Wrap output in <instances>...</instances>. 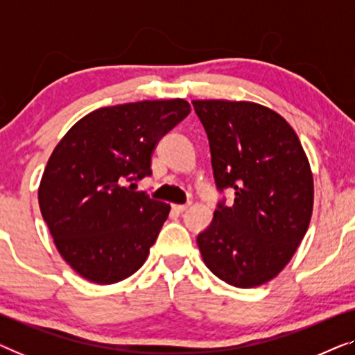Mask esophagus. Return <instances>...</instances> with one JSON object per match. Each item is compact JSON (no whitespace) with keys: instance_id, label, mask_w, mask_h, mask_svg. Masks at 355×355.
<instances>
[{"instance_id":"esophagus-1","label":"esophagus","mask_w":355,"mask_h":355,"mask_svg":"<svg viewBox=\"0 0 355 355\" xmlns=\"http://www.w3.org/2000/svg\"><path fill=\"white\" fill-rule=\"evenodd\" d=\"M187 207L189 205H173V210L176 213H182V211L187 210Z\"/></svg>"}]
</instances>
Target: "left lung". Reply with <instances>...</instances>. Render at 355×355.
I'll return each mask as SVG.
<instances>
[{
  "instance_id": "8db88e82",
  "label": "left lung",
  "mask_w": 355,
  "mask_h": 355,
  "mask_svg": "<svg viewBox=\"0 0 355 355\" xmlns=\"http://www.w3.org/2000/svg\"><path fill=\"white\" fill-rule=\"evenodd\" d=\"M210 140L216 187L234 189L197 236L213 275L236 288L268 283L289 263L309 230L313 174L297 134L254 101L193 100Z\"/></svg>"
}]
</instances>
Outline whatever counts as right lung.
Instances as JSON below:
<instances>
[{"label":"right lung","instance_id":"add662e5","mask_svg":"<svg viewBox=\"0 0 355 355\" xmlns=\"http://www.w3.org/2000/svg\"><path fill=\"white\" fill-rule=\"evenodd\" d=\"M189 113L182 98L105 106L53 150L38 203L58 252L82 278L114 284L145 263L171 207L124 182L152 174L159 139Z\"/></svg>","mask_w":355,"mask_h":355}]
</instances>
